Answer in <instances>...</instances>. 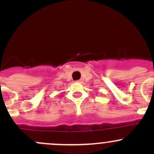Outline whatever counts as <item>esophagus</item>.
Instances as JSON below:
<instances>
[{"instance_id":"1","label":"esophagus","mask_w":154,"mask_h":154,"mask_svg":"<svg viewBox=\"0 0 154 154\" xmlns=\"http://www.w3.org/2000/svg\"><path fill=\"white\" fill-rule=\"evenodd\" d=\"M77 83H81L82 82H83V80H82V79H80V80H77Z\"/></svg>"}]
</instances>
